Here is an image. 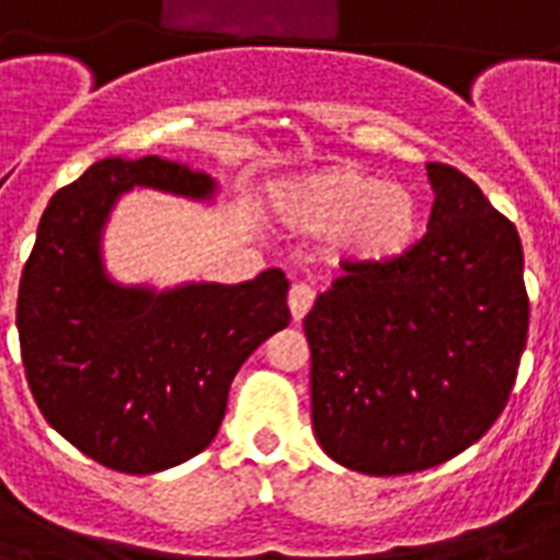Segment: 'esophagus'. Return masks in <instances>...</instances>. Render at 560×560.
Here are the masks:
<instances>
[{
	"instance_id": "1",
	"label": "esophagus",
	"mask_w": 560,
	"mask_h": 560,
	"mask_svg": "<svg viewBox=\"0 0 560 560\" xmlns=\"http://www.w3.org/2000/svg\"><path fill=\"white\" fill-rule=\"evenodd\" d=\"M288 305H291L293 320H303L308 315V308L315 305V291L308 284H293L291 293H288Z\"/></svg>"
}]
</instances>
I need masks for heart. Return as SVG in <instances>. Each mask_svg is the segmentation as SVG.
<instances>
[{"instance_id":"heart-1","label":"heart","mask_w":560,"mask_h":560,"mask_svg":"<svg viewBox=\"0 0 560 560\" xmlns=\"http://www.w3.org/2000/svg\"><path fill=\"white\" fill-rule=\"evenodd\" d=\"M279 219L305 236H329L353 267H387L411 252L422 231V207L405 185L336 164L284 183L276 195Z\"/></svg>"}]
</instances>
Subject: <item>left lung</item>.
Listing matches in <instances>:
<instances>
[{
    "label": "left lung",
    "instance_id": "left-lung-1",
    "mask_svg": "<svg viewBox=\"0 0 560 560\" xmlns=\"http://www.w3.org/2000/svg\"><path fill=\"white\" fill-rule=\"evenodd\" d=\"M425 171V236L387 267L341 264L303 320L317 444L372 477L434 468L477 444L528 341L513 221L456 167Z\"/></svg>",
    "mask_w": 560,
    "mask_h": 560
}]
</instances>
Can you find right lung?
<instances>
[{
  "label": "right lung",
  "instance_id": "add662e5",
  "mask_svg": "<svg viewBox=\"0 0 560 560\" xmlns=\"http://www.w3.org/2000/svg\"><path fill=\"white\" fill-rule=\"evenodd\" d=\"M131 188L209 200L215 179L147 155L95 161L59 188L23 267L18 332L44 420L104 468L155 474L212 444L233 375L291 312L281 269L171 291L110 279L102 233Z\"/></svg>",
  "mask_w": 560,
  "mask_h": 560
}]
</instances>
